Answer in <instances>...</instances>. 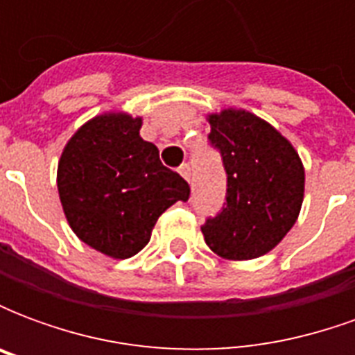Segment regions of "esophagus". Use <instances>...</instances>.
Wrapping results in <instances>:
<instances>
[{
    "label": "esophagus",
    "instance_id": "obj_1",
    "mask_svg": "<svg viewBox=\"0 0 355 355\" xmlns=\"http://www.w3.org/2000/svg\"><path fill=\"white\" fill-rule=\"evenodd\" d=\"M178 173H180L186 180H190V175H192V173H190V165H188V163H182V165L178 167Z\"/></svg>",
    "mask_w": 355,
    "mask_h": 355
}]
</instances>
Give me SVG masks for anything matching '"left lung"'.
Wrapping results in <instances>:
<instances>
[{
  "mask_svg": "<svg viewBox=\"0 0 355 355\" xmlns=\"http://www.w3.org/2000/svg\"><path fill=\"white\" fill-rule=\"evenodd\" d=\"M209 123V144L226 171V201L201 224L205 243L230 261L262 257L297 223L304 167L289 140L249 112L224 110Z\"/></svg>",
  "mask_w": 355,
  "mask_h": 355,
  "instance_id": "left-lung-1",
  "label": "left lung"
}]
</instances>
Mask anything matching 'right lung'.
Here are the masks:
<instances>
[{
    "label": "right lung",
    "mask_w": 355,
    "mask_h": 355,
    "mask_svg": "<svg viewBox=\"0 0 355 355\" xmlns=\"http://www.w3.org/2000/svg\"><path fill=\"white\" fill-rule=\"evenodd\" d=\"M140 117L104 114L66 144L58 162L60 203L76 236L112 259L142 251L157 218L190 186L159 162V150L140 139Z\"/></svg>",
    "instance_id": "add662e5"
}]
</instances>
